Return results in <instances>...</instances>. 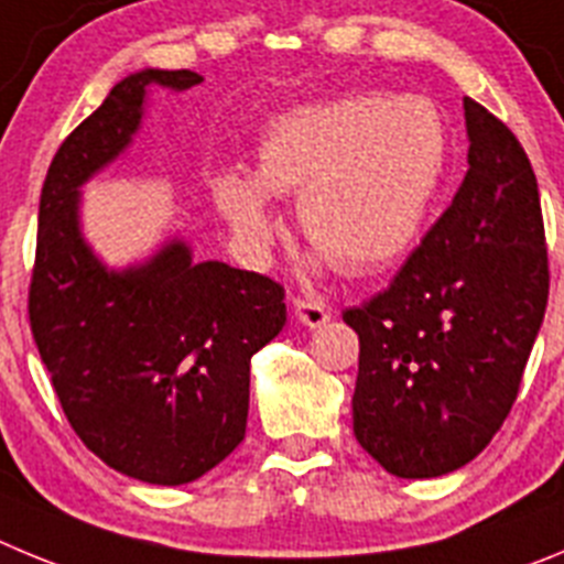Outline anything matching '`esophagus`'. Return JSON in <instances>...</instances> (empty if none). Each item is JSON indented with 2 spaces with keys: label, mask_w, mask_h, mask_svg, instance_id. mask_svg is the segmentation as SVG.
<instances>
[{
  "label": "esophagus",
  "mask_w": 564,
  "mask_h": 564,
  "mask_svg": "<svg viewBox=\"0 0 564 564\" xmlns=\"http://www.w3.org/2000/svg\"><path fill=\"white\" fill-rule=\"evenodd\" d=\"M294 314H297V319L306 323L308 328H317L332 319V312H328L319 301H314V297H294Z\"/></svg>",
  "instance_id": "esophagus-1"
}]
</instances>
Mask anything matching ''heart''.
<instances>
[{"mask_svg":"<svg viewBox=\"0 0 564 564\" xmlns=\"http://www.w3.org/2000/svg\"><path fill=\"white\" fill-rule=\"evenodd\" d=\"M446 165V126L421 98L351 95L278 120L258 176L216 185L221 213L252 250L270 245L272 196L297 197V225L345 275H373L419 236Z\"/></svg>","mask_w":564,"mask_h":564,"instance_id":"1","label":"heart"}]
</instances>
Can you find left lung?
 <instances>
[{"mask_svg":"<svg viewBox=\"0 0 564 564\" xmlns=\"http://www.w3.org/2000/svg\"><path fill=\"white\" fill-rule=\"evenodd\" d=\"M469 171L359 337L354 435L395 478L460 469L503 427L547 306L540 191L514 131L464 98Z\"/></svg>","mask_w":564,"mask_h":564,"instance_id":"left-lung-1","label":"left lung"}]
</instances>
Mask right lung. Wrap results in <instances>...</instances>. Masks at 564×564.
Here are the masks:
<instances>
[{
    "instance_id": "right-lung-1",
    "label": "right lung",
    "mask_w": 564,
    "mask_h": 564,
    "mask_svg": "<svg viewBox=\"0 0 564 564\" xmlns=\"http://www.w3.org/2000/svg\"><path fill=\"white\" fill-rule=\"evenodd\" d=\"M199 80L191 69L129 75L61 143L28 289L30 332L69 427L106 466L156 486L202 478L245 441L250 359L286 323L272 278L191 263L180 241L118 275L80 238L78 185L129 145L145 89Z\"/></svg>"
}]
</instances>
